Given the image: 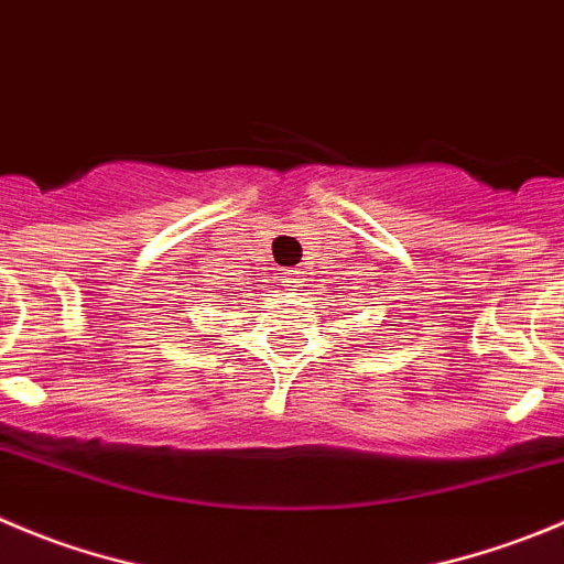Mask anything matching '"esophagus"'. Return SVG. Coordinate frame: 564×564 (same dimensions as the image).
<instances>
[{"label":"esophagus","mask_w":564,"mask_h":564,"mask_svg":"<svg viewBox=\"0 0 564 564\" xmlns=\"http://www.w3.org/2000/svg\"><path fill=\"white\" fill-rule=\"evenodd\" d=\"M288 282H293V285H291V288H299V285H296V282H299V279H296V276H288Z\"/></svg>","instance_id":"obj_1"}]
</instances>
